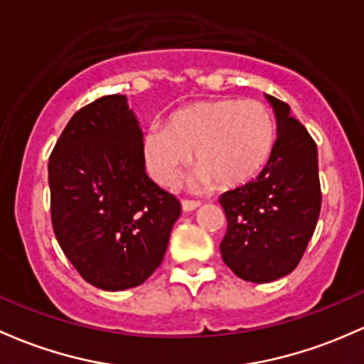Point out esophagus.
Returning <instances> with one entry per match:
<instances>
[{
	"instance_id": "obj_1",
	"label": "esophagus",
	"mask_w": 364,
	"mask_h": 364,
	"mask_svg": "<svg viewBox=\"0 0 364 364\" xmlns=\"http://www.w3.org/2000/svg\"><path fill=\"white\" fill-rule=\"evenodd\" d=\"M198 205H200V202L198 200H181V208L183 211H193V209H197Z\"/></svg>"
}]
</instances>
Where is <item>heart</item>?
<instances>
[{"label":"heart","mask_w":364,"mask_h":364,"mask_svg":"<svg viewBox=\"0 0 364 364\" xmlns=\"http://www.w3.org/2000/svg\"><path fill=\"white\" fill-rule=\"evenodd\" d=\"M275 122L258 101L214 99L178 109L144 136V160L159 185L174 186L195 155L198 185H244L272 153Z\"/></svg>","instance_id":"heart-1"}]
</instances>
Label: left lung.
Masks as SVG:
<instances>
[{"mask_svg":"<svg viewBox=\"0 0 364 364\" xmlns=\"http://www.w3.org/2000/svg\"><path fill=\"white\" fill-rule=\"evenodd\" d=\"M277 118V139L258 178L225 192L221 256L237 277L272 282L296 269L321 213L317 146L289 106L267 95Z\"/></svg>","mask_w":364,"mask_h":364,"instance_id":"left-lung-1","label":"left lung"}]
</instances>
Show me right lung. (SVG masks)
<instances>
[{
  "instance_id": "add662e5",
  "label": "right lung",
  "mask_w": 364,
  "mask_h": 364,
  "mask_svg": "<svg viewBox=\"0 0 364 364\" xmlns=\"http://www.w3.org/2000/svg\"><path fill=\"white\" fill-rule=\"evenodd\" d=\"M48 185L57 242L87 282L122 291L159 269L181 204L144 172L143 132L125 95L73 114L48 159Z\"/></svg>"
}]
</instances>
